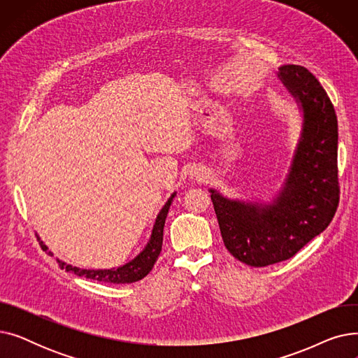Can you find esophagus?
Wrapping results in <instances>:
<instances>
[{
	"instance_id": "1",
	"label": "esophagus",
	"mask_w": 358,
	"mask_h": 358,
	"mask_svg": "<svg viewBox=\"0 0 358 358\" xmlns=\"http://www.w3.org/2000/svg\"><path fill=\"white\" fill-rule=\"evenodd\" d=\"M192 177H194L196 180H203V178H204L203 173H200V171H194V173H192Z\"/></svg>"
}]
</instances>
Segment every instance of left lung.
<instances>
[{
  "label": "left lung",
  "instance_id": "obj_1",
  "mask_svg": "<svg viewBox=\"0 0 358 358\" xmlns=\"http://www.w3.org/2000/svg\"><path fill=\"white\" fill-rule=\"evenodd\" d=\"M278 78L303 111L290 171L270 204L223 197L210 189L227 250L251 267L292 258L324 232L340 201L338 122L327 91L305 66L283 65Z\"/></svg>",
  "mask_w": 358,
  "mask_h": 358
}]
</instances>
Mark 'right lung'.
I'll return each instance as SVG.
<instances>
[{
    "label": "right lung",
    "instance_id": "add662e5",
    "mask_svg": "<svg viewBox=\"0 0 358 358\" xmlns=\"http://www.w3.org/2000/svg\"><path fill=\"white\" fill-rule=\"evenodd\" d=\"M176 193L171 194V197L168 199V201L164 204V208L161 209V212L157 216L154 229H152V235H150V239L148 242V245L145 247V250L135 257L131 261H129L127 264L117 267V268H110V270H84V268H78V267H72L64 261H59V267L65 268L66 271H72L73 274H77L80 277H85V278H92L97 281H107V283H115V285H126V283H135V281L142 280L150 270H152L154 264L157 262L161 250H162V236H164V224H165V219L169 210V206H171V201L174 199ZM41 239V238H39ZM42 248L48 250V247L41 241ZM49 254L52 255V252L49 251Z\"/></svg>",
    "mask_w": 358,
    "mask_h": 358
}]
</instances>
